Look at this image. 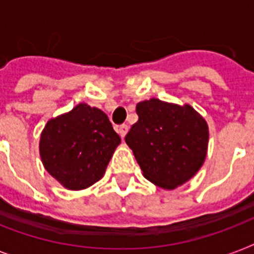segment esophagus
Here are the masks:
<instances>
[{
	"label": "esophagus",
	"instance_id": "esophagus-1",
	"mask_svg": "<svg viewBox=\"0 0 254 254\" xmlns=\"http://www.w3.org/2000/svg\"><path fill=\"white\" fill-rule=\"evenodd\" d=\"M117 130H119V134L121 135V137H123V138H124V137L127 135V130H129V127H127V124H123V125H120Z\"/></svg>",
	"mask_w": 254,
	"mask_h": 254
}]
</instances>
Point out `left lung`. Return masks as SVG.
Masks as SVG:
<instances>
[{
    "label": "left lung",
    "instance_id": "1",
    "mask_svg": "<svg viewBox=\"0 0 254 254\" xmlns=\"http://www.w3.org/2000/svg\"><path fill=\"white\" fill-rule=\"evenodd\" d=\"M138 121L125 142L133 150L143 177L165 190L183 185L204 163L208 125L186 104L183 107L158 99L137 104Z\"/></svg>",
    "mask_w": 254,
    "mask_h": 254
}]
</instances>
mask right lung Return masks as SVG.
I'll return each instance as SVG.
<instances>
[{
    "label": "right lung",
    "instance_id": "right-lung-1",
    "mask_svg": "<svg viewBox=\"0 0 254 254\" xmlns=\"http://www.w3.org/2000/svg\"><path fill=\"white\" fill-rule=\"evenodd\" d=\"M120 142L108 116L81 103L46 124L39 153L50 175L76 191L103 178Z\"/></svg>",
    "mask_w": 254,
    "mask_h": 254
}]
</instances>
